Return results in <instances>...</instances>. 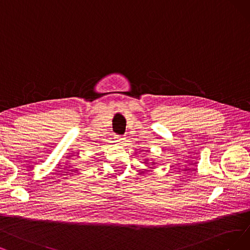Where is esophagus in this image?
<instances>
[{"instance_id":"esophagus-1","label":"esophagus","mask_w":250,"mask_h":250,"mask_svg":"<svg viewBox=\"0 0 250 250\" xmlns=\"http://www.w3.org/2000/svg\"><path fill=\"white\" fill-rule=\"evenodd\" d=\"M116 138H117V142H118L120 145H123V144H124V142H125V138H124V137L120 136V135H116Z\"/></svg>"}]
</instances>
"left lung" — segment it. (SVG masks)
I'll return each mask as SVG.
<instances>
[{"label":"left lung","mask_w":250,"mask_h":250,"mask_svg":"<svg viewBox=\"0 0 250 250\" xmlns=\"http://www.w3.org/2000/svg\"><path fill=\"white\" fill-rule=\"evenodd\" d=\"M153 164H154V163H153Z\"/></svg>","instance_id":"obj_1"}]
</instances>
